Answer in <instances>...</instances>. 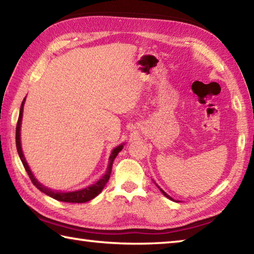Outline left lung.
<instances>
[{
	"label": "left lung",
	"instance_id": "1",
	"mask_svg": "<svg viewBox=\"0 0 254 254\" xmlns=\"http://www.w3.org/2000/svg\"><path fill=\"white\" fill-rule=\"evenodd\" d=\"M157 186H158V185H157ZM158 188H159V189H160V191L162 192V194H163V195H165V196L167 197V198H169V199H171V200H175V199L173 198V197H170V196H169L168 194H167V192H165V191H163V190H162V189H161L160 187H159V186H158Z\"/></svg>",
	"mask_w": 254,
	"mask_h": 254
}]
</instances>
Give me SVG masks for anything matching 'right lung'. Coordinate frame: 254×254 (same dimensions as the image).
<instances>
[{
  "mask_svg": "<svg viewBox=\"0 0 254 254\" xmlns=\"http://www.w3.org/2000/svg\"><path fill=\"white\" fill-rule=\"evenodd\" d=\"M24 101L25 98L22 102V104H21V109H20V114H19V119H18V123H16V130H15V143H16V150H18V153H19V157L21 159V161L23 163V167L25 171H27L30 179H31L32 184L36 186L38 189H39L40 191L45 192L46 195H48L50 197H53V198L57 199L59 201H65V203H86V201L91 200L93 198H95V197L100 194V192L103 190V188L105 187L106 183L109 182L110 179V176H111V171H112V166H113V161L114 159L117 158V156L119 154V152L121 151L123 149V145L124 143L118 145L117 148L113 149V151H112L110 159H109V166H107V169H106V173L105 175L103 176V177L96 182L95 184L91 185V186L86 187L84 189H80V190H76V191H69V192H62V191H57V190H51L48 187L44 186V185L40 184L38 180L34 177L33 174L31 173V170H30L29 166L27 161H25V158L23 156V152H22V148H21V139H20V130H21V121H22V114H23V106H24Z\"/></svg>",
  "mask_w": 254,
  "mask_h": 254,
  "instance_id": "1",
  "label": "right lung"
}]
</instances>
